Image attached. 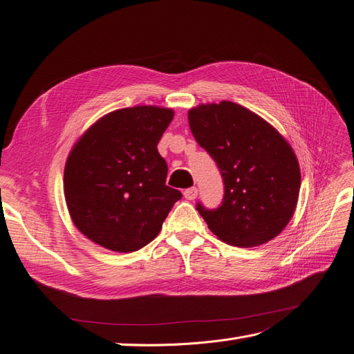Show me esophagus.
<instances>
[{"instance_id": "1", "label": "esophagus", "mask_w": 354, "mask_h": 354, "mask_svg": "<svg viewBox=\"0 0 354 354\" xmlns=\"http://www.w3.org/2000/svg\"><path fill=\"white\" fill-rule=\"evenodd\" d=\"M198 196V189L196 187H189L185 190V198L189 201H194Z\"/></svg>"}]
</instances>
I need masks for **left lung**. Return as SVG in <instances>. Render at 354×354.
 Here are the masks:
<instances>
[{
	"label": "left lung",
	"instance_id": "8db88e82",
	"mask_svg": "<svg viewBox=\"0 0 354 354\" xmlns=\"http://www.w3.org/2000/svg\"><path fill=\"white\" fill-rule=\"evenodd\" d=\"M195 140L216 160L224 196L196 209L218 239L248 248L276 238L294 216L301 174L292 147L263 118L223 100L189 111Z\"/></svg>",
	"mask_w": 354,
	"mask_h": 354
}]
</instances>
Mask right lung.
Wrapping results in <instances>:
<instances>
[{
  "instance_id": "obj_1",
  "label": "right lung",
  "mask_w": 354,
  "mask_h": 354,
  "mask_svg": "<svg viewBox=\"0 0 354 354\" xmlns=\"http://www.w3.org/2000/svg\"><path fill=\"white\" fill-rule=\"evenodd\" d=\"M174 112L134 106L111 112L73 146L65 167L71 218L90 241L116 252L152 242L181 192L165 185L158 143Z\"/></svg>"
}]
</instances>
